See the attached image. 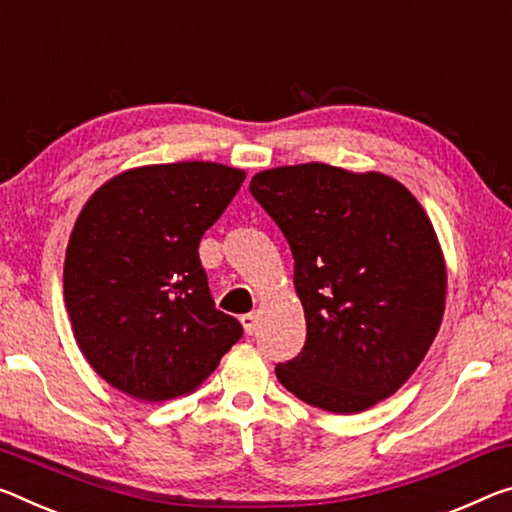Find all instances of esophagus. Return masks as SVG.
Listing matches in <instances>:
<instances>
[{
	"label": "esophagus",
	"mask_w": 512,
	"mask_h": 512,
	"mask_svg": "<svg viewBox=\"0 0 512 512\" xmlns=\"http://www.w3.org/2000/svg\"><path fill=\"white\" fill-rule=\"evenodd\" d=\"M241 323H243V330H246L248 335H253V332H257V326H259V314L257 312L243 314Z\"/></svg>",
	"instance_id": "obj_1"
}]
</instances>
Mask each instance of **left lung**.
I'll list each match as a JSON object with an SVG mask.
<instances>
[{
    "instance_id": "1",
    "label": "left lung",
    "mask_w": 512,
    "mask_h": 512,
    "mask_svg": "<svg viewBox=\"0 0 512 512\" xmlns=\"http://www.w3.org/2000/svg\"><path fill=\"white\" fill-rule=\"evenodd\" d=\"M250 191L285 234L307 337L275 367L312 408L355 415L399 392L440 330L446 262L431 218L378 170L310 161L257 173Z\"/></svg>"
}]
</instances>
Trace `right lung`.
Returning a JSON list of instances; mask_svg holds the SVG:
<instances>
[{
	"instance_id": "right-lung-1",
	"label": "right lung",
	"mask_w": 512,
	"mask_h": 512,
	"mask_svg": "<svg viewBox=\"0 0 512 512\" xmlns=\"http://www.w3.org/2000/svg\"><path fill=\"white\" fill-rule=\"evenodd\" d=\"M243 180L246 170L216 161L136 166L81 207L63 298L79 351L111 387L148 403L191 394L239 342L198 246Z\"/></svg>"
}]
</instances>
